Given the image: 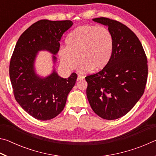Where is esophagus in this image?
<instances>
[{"label": "esophagus", "instance_id": "1", "mask_svg": "<svg viewBox=\"0 0 156 156\" xmlns=\"http://www.w3.org/2000/svg\"><path fill=\"white\" fill-rule=\"evenodd\" d=\"M84 78V76H80V75H78V78H77V81H80L82 80H83Z\"/></svg>", "mask_w": 156, "mask_h": 156}]
</instances>
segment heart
I'll return each instance as SVG.
<instances>
[{
    "mask_svg": "<svg viewBox=\"0 0 156 156\" xmlns=\"http://www.w3.org/2000/svg\"><path fill=\"white\" fill-rule=\"evenodd\" d=\"M67 46L60 47L58 56L62 67L72 71L82 62L78 70L86 73L98 71L109 62L113 48L112 34L107 28L83 25L73 30L67 38Z\"/></svg>",
    "mask_w": 156,
    "mask_h": 156,
    "instance_id": "obj_1",
    "label": "heart"
}]
</instances>
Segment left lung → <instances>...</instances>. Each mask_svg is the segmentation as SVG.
<instances>
[{
	"mask_svg": "<svg viewBox=\"0 0 156 156\" xmlns=\"http://www.w3.org/2000/svg\"><path fill=\"white\" fill-rule=\"evenodd\" d=\"M93 20L108 27L113 40L112 56L97 73L87 76V96L103 119L126 115L144 94L148 75L146 54L138 37L126 25L107 18Z\"/></svg>",
	"mask_w": 156,
	"mask_h": 156,
	"instance_id": "8db88e82",
	"label": "left lung"
}]
</instances>
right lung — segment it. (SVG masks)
I'll list each match as a JSON object with an SVG mask.
<instances>
[{
	"label": "right lung",
	"instance_id": "obj_1",
	"mask_svg": "<svg viewBox=\"0 0 156 156\" xmlns=\"http://www.w3.org/2000/svg\"><path fill=\"white\" fill-rule=\"evenodd\" d=\"M73 25L71 20H41L34 23L18 38L9 65V77L16 100L26 112L40 120H51L62 112L77 79L72 73L63 78L55 69L60 41ZM52 54V72L46 77L36 73L38 52Z\"/></svg>",
	"mask_w": 156,
	"mask_h": 156
}]
</instances>
